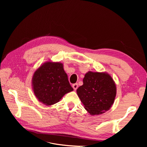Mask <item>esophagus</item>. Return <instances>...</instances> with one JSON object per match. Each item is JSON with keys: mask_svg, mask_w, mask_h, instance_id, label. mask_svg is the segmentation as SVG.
<instances>
[{"mask_svg": "<svg viewBox=\"0 0 147 147\" xmlns=\"http://www.w3.org/2000/svg\"><path fill=\"white\" fill-rule=\"evenodd\" d=\"M72 87L74 88V90H77V89L78 88V84L77 83H75V84H73L72 85Z\"/></svg>", "mask_w": 147, "mask_h": 147, "instance_id": "34e87169", "label": "esophagus"}]
</instances>
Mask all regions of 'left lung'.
<instances>
[{
	"label": "left lung",
	"instance_id": "obj_1",
	"mask_svg": "<svg viewBox=\"0 0 147 147\" xmlns=\"http://www.w3.org/2000/svg\"><path fill=\"white\" fill-rule=\"evenodd\" d=\"M83 84L77 90V95L84 107L91 115L104 113L113 105L117 87L113 78L105 72H87Z\"/></svg>",
	"mask_w": 147,
	"mask_h": 147
}]
</instances>
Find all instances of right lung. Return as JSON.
Listing matches in <instances>:
<instances>
[{
  "label": "right lung",
  "instance_id": "add662e5",
  "mask_svg": "<svg viewBox=\"0 0 147 147\" xmlns=\"http://www.w3.org/2000/svg\"><path fill=\"white\" fill-rule=\"evenodd\" d=\"M32 88L38 101L46 105L58 102L65 94L72 91L63 64L48 61L35 70L32 79Z\"/></svg>",
  "mask_w": 147,
  "mask_h": 147
}]
</instances>
